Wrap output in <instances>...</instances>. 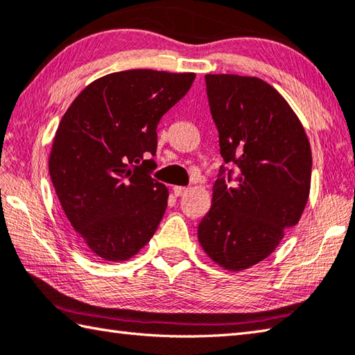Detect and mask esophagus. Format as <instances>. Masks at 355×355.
Masks as SVG:
<instances>
[{
  "mask_svg": "<svg viewBox=\"0 0 355 355\" xmlns=\"http://www.w3.org/2000/svg\"><path fill=\"white\" fill-rule=\"evenodd\" d=\"M173 191H175L176 196H184L187 195L189 189H187V187H173Z\"/></svg>",
  "mask_w": 355,
  "mask_h": 355,
  "instance_id": "obj_1",
  "label": "esophagus"
}]
</instances>
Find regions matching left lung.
Returning a JSON list of instances; mask_svg holds the SVG:
<instances>
[{
    "label": "left lung",
    "mask_w": 355,
    "mask_h": 355,
    "mask_svg": "<svg viewBox=\"0 0 355 355\" xmlns=\"http://www.w3.org/2000/svg\"><path fill=\"white\" fill-rule=\"evenodd\" d=\"M207 97L225 164L198 225L204 252L227 270L255 266L297 225L309 198L312 153L302 122L269 83L207 73ZM227 178H225V173Z\"/></svg>",
    "instance_id": "8db88e82"
}]
</instances>
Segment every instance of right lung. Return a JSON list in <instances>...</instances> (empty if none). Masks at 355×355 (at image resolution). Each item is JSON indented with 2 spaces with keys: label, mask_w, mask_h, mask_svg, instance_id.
<instances>
[{
  "label": "right lung",
  "mask_w": 355,
  "mask_h": 355,
  "mask_svg": "<svg viewBox=\"0 0 355 355\" xmlns=\"http://www.w3.org/2000/svg\"><path fill=\"white\" fill-rule=\"evenodd\" d=\"M195 73L112 72L86 86L60 122L49 175L78 239L106 261H126L155 235L168 189L148 175L157 123ZM139 165L137 166V164Z\"/></svg>",
  "instance_id": "obj_1"
}]
</instances>
